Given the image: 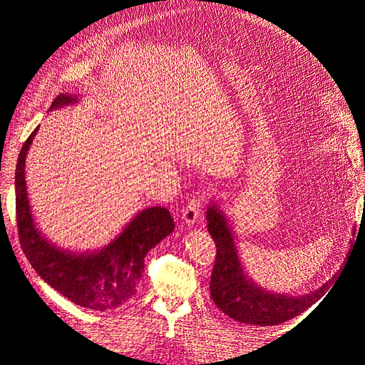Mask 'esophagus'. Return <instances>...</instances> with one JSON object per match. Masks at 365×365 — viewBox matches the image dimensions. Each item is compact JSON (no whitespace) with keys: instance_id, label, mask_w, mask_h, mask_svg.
Wrapping results in <instances>:
<instances>
[{"instance_id":"1","label":"esophagus","mask_w":365,"mask_h":365,"mask_svg":"<svg viewBox=\"0 0 365 365\" xmlns=\"http://www.w3.org/2000/svg\"><path fill=\"white\" fill-rule=\"evenodd\" d=\"M201 207H202V197L197 196L190 200L189 204L182 208V220L187 225L192 227L196 222L197 217H200Z\"/></svg>"}]
</instances>
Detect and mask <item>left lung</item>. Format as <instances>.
Wrapping results in <instances>:
<instances>
[{
  "instance_id": "8db88e82",
  "label": "left lung",
  "mask_w": 365,
  "mask_h": 365,
  "mask_svg": "<svg viewBox=\"0 0 365 365\" xmlns=\"http://www.w3.org/2000/svg\"><path fill=\"white\" fill-rule=\"evenodd\" d=\"M207 222L208 233L216 244L210 295L225 315L245 324L275 326L304 312L324 295L327 283L318 291L300 297L262 289L242 268L227 217L216 204L208 207Z\"/></svg>"
}]
</instances>
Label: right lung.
<instances>
[{
  "label": "right lung",
  "mask_w": 365,
  "mask_h": 365,
  "mask_svg": "<svg viewBox=\"0 0 365 365\" xmlns=\"http://www.w3.org/2000/svg\"><path fill=\"white\" fill-rule=\"evenodd\" d=\"M76 96L61 94L48 111L77 103ZM38 128L21 148L16 172V225L21 248L41 277L65 298L91 311H114L138 289L145 271V256L169 236L173 217L164 207H149L130 220L125 230L101 251L71 252L53 245L41 235L31 216L26 184V157Z\"/></svg>",
  "instance_id": "1"
}]
</instances>
